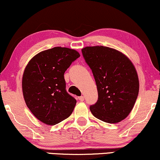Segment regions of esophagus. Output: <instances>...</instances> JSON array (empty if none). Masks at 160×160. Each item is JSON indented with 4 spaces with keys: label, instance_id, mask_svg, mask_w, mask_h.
Wrapping results in <instances>:
<instances>
[{
    "label": "esophagus",
    "instance_id": "34e87169",
    "mask_svg": "<svg viewBox=\"0 0 160 160\" xmlns=\"http://www.w3.org/2000/svg\"><path fill=\"white\" fill-rule=\"evenodd\" d=\"M78 99H79V100H80V101H83L84 100V97L83 96H80V97H79Z\"/></svg>",
    "mask_w": 160,
    "mask_h": 160
}]
</instances>
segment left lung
Listing matches in <instances>:
<instances>
[{
	"label": "left lung",
	"mask_w": 160,
	"mask_h": 160,
	"mask_svg": "<svg viewBox=\"0 0 160 160\" xmlns=\"http://www.w3.org/2000/svg\"><path fill=\"white\" fill-rule=\"evenodd\" d=\"M82 57L92 69L98 100L91 112L103 122L124 120L134 106L139 93V79L134 65L122 53L106 46H88Z\"/></svg>",
	"instance_id": "obj_1"
}]
</instances>
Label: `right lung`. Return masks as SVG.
Returning a JSON list of instances; mask_svg holds the SVG:
<instances>
[{"label":"right lung","mask_w":160,"mask_h":160,"mask_svg":"<svg viewBox=\"0 0 160 160\" xmlns=\"http://www.w3.org/2000/svg\"><path fill=\"white\" fill-rule=\"evenodd\" d=\"M79 57L74 49L54 47L40 52L26 66L22 80L24 100L45 124H58L73 112L77 101L66 91L64 73Z\"/></svg>","instance_id":"right-lung-1"}]
</instances>
